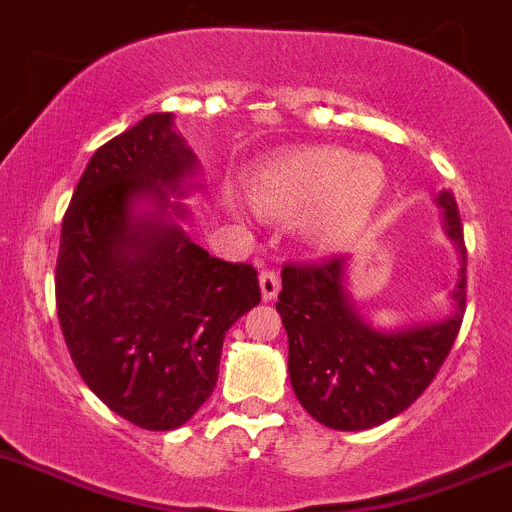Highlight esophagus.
Returning a JSON list of instances; mask_svg holds the SVG:
<instances>
[{
    "mask_svg": "<svg viewBox=\"0 0 512 512\" xmlns=\"http://www.w3.org/2000/svg\"><path fill=\"white\" fill-rule=\"evenodd\" d=\"M260 290H262V300L272 302L280 292V275L275 270H262L260 272Z\"/></svg>",
    "mask_w": 512,
    "mask_h": 512,
    "instance_id": "esophagus-1",
    "label": "esophagus"
}]
</instances>
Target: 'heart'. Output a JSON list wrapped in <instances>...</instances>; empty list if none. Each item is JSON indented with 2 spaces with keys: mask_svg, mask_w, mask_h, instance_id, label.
Masks as SVG:
<instances>
[{
  "mask_svg": "<svg viewBox=\"0 0 512 512\" xmlns=\"http://www.w3.org/2000/svg\"><path fill=\"white\" fill-rule=\"evenodd\" d=\"M388 190L385 167L375 157H350L342 147H297L262 162L247 177V195L265 215L305 212L307 232L322 245L355 237Z\"/></svg>",
  "mask_w": 512,
  "mask_h": 512,
  "instance_id": "1",
  "label": "heart"
}]
</instances>
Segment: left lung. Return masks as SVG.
Returning a JSON list of instances; mask_svg holds the SVG:
<instances>
[{"mask_svg":"<svg viewBox=\"0 0 512 512\" xmlns=\"http://www.w3.org/2000/svg\"><path fill=\"white\" fill-rule=\"evenodd\" d=\"M443 230L460 252L455 310L430 325L375 330L345 287V257L282 267L277 312L287 332V370L302 408L332 430H367L415 403L448 357L465 312V240L453 192L438 195Z\"/></svg>","mask_w":512,"mask_h":512,"instance_id":"obj_1","label":"left lung"}]
</instances>
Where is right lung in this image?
Instances as JSON below:
<instances>
[{"label": "right lung", "mask_w": 512, "mask_h": 512, "mask_svg": "<svg viewBox=\"0 0 512 512\" xmlns=\"http://www.w3.org/2000/svg\"><path fill=\"white\" fill-rule=\"evenodd\" d=\"M172 119L147 114L94 152L64 212L54 275L74 367L145 430H175L202 408L227 330L260 305L255 267L210 257L177 222L187 207L170 195H187L197 157Z\"/></svg>", "instance_id": "1"}]
</instances>
